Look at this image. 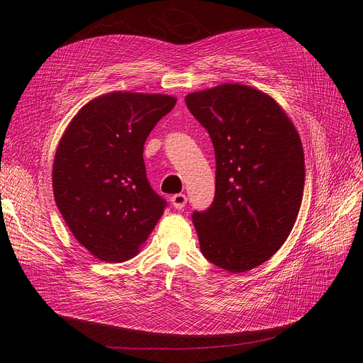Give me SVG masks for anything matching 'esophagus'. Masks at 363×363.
Wrapping results in <instances>:
<instances>
[{
	"label": "esophagus",
	"mask_w": 363,
	"mask_h": 363,
	"mask_svg": "<svg viewBox=\"0 0 363 363\" xmlns=\"http://www.w3.org/2000/svg\"><path fill=\"white\" fill-rule=\"evenodd\" d=\"M170 201H172V206H174L175 208H178V211H181V208H184L185 207V204H186V196L185 194H175L174 197L170 199Z\"/></svg>",
	"instance_id": "34e87169"
}]
</instances>
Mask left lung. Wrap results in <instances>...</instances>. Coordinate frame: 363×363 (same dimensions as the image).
I'll list each match as a JSON object with an SVG mask.
<instances>
[{
	"label": "left lung",
	"instance_id": "8db88e82",
	"mask_svg": "<svg viewBox=\"0 0 363 363\" xmlns=\"http://www.w3.org/2000/svg\"><path fill=\"white\" fill-rule=\"evenodd\" d=\"M207 129L216 157V191L194 212L200 250L240 274L268 260L289 238L304 188L301 140L284 108L266 92L223 84L185 97Z\"/></svg>",
	"mask_w": 363,
	"mask_h": 363
}]
</instances>
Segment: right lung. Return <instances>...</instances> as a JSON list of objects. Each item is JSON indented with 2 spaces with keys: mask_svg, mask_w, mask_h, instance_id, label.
Returning <instances> with one entry per match:
<instances>
[{
  "mask_svg": "<svg viewBox=\"0 0 363 363\" xmlns=\"http://www.w3.org/2000/svg\"><path fill=\"white\" fill-rule=\"evenodd\" d=\"M175 104L166 94H103L63 133L52 163L54 200L73 237L100 260L135 257L164 212L143 152L152 128Z\"/></svg>",
  "mask_w": 363,
  "mask_h": 363,
  "instance_id": "1",
  "label": "right lung"
}]
</instances>
